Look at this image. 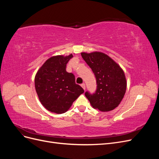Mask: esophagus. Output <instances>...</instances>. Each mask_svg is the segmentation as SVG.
I'll return each instance as SVG.
<instances>
[{
	"label": "esophagus",
	"instance_id": "esophagus-1",
	"mask_svg": "<svg viewBox=\"0 0 159 159\" xmlns=\"http://www.w3.org/2000/svg\"><path fill=\"white\" fill-rule=\"evenodd\" d=\"M81 87H82V88H83L84 90H85V84H81Z\"/></svg>",
	"mask_w": 159,
	"mask_h": 159
}]
</instances>
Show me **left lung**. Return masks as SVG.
Listing matches in <instances>:
<instances>
[{
  "label": "left lung",
  "mask_w": 159,
  "mask_h": 159,
  "mask_svg": "<svg viewBox=\"0 0 159 159\" xmlns=\"http://www.w3.org/2000/svg\"><path fill=\"white\" fill-rule=\"evenodd\" d=\"M81 55L92 70L96 78L97 89L93 94L85 93L93 108L109 111L116 108L122 101L127 88L123 70L112 58L100 52H81Z\"/></svg>",
  "instance_id": "8db88e82"
}]
</instances>
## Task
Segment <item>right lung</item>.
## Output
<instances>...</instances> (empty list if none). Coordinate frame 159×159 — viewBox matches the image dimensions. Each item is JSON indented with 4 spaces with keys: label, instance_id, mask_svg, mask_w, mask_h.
Returning a JSON list of instances; mask_svg holds the SVG:
<instances>
[{
    "label": "right lung",
    "instance_id": "right-lung-1",
    "mask_svg": "<svg viewBox=\"0 0 159 159\" xmlns=\"http://www.w3.org/2000/svg\"><path fill=\"white\" fill-rule=\"evenodd\" d=\"M72 57V54L52 56L36 74L34 84L38 98L43 106L52 113L66 112L84 92V89L75 84L74 75L66 70L67 63Z\"/></svg>",
    "mask_w": 159,
    "mask_h": 159
}]
</instances>
